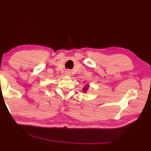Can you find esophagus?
<instances>
[{
	"mask_svg": "<svg viewBox=\"0 0 151 151\" xmlns=\"http://www.w3.org/2000/svg\"><path fill=\"white\" fill-rule=\"evenodd\" d=\"M70 75V73L69 72H67V73H66V75Z\"/></svg>",
	"mask_w": 151,
	"mask_h": 151,
	"instance_id": "1",
	"label": "esophagus"
}]
</instances>
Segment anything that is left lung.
<instances>
[{
  "mask_svg": "<svg viewBox=\"0 0 151 151\" xmlns=\"http://www.w3.org/2000/svg\"><path fill=\"white\" fill-rule=\"evenodd\" d=\"M89 88H90V86H89L88 84H86V86H84V88H83V92H87V91L89 90Z\"/></svg>",
  "mask_w": 151,
  "mask_h": 151,
  "instance_id": "1",
  "label": "left lung"
}]
</instances>
